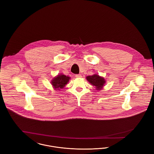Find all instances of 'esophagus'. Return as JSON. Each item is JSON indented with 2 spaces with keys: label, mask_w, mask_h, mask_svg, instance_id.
Segmentation results:
<instances>
[{
  "label": "esophagus",
  "mask_w": 154,
  "mask_h": 154,
  "mask_svg": "<svg viewBox=\"0 0 154 154\" xmlns=\"http://www.w3.org/2000/svg\"><path fill=\"white\" fill-rule=\"evenodd\" d=\"M75 76V77H77V78H81V77H82L81 74H76Z\"/></svg>",
  "instance_id": "1"
}]
</instances>
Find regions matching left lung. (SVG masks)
<instances>
[{"label": "left lung", "instance_id": "obj_1", "mask_svg": "<svg viewBox=\"0 0 154 154\" xmlns=\"http://www.w3.org/2000/svg\"><path fill=\"white\" fill-rule=\"evenodd\" d=\"M86 79L92 85L95 86L96 89L97 91L102 89L106 84L104 78L100 76L97 74H94L92 75H88L86 77Z\"/></svg>", "mask_w": 154, "mask_h": 154}]
</instances>
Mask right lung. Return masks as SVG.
I'll list each match as a JSON object with an SVG mask.
<instances>
[{"label":"right lung","mask_w":154,"mask_h":154,"mask_svg":"<svg viewBox=\"0 0 154 154\" xmlns=\"http://www.w3.org/2000/svg\"><path fill=\"white\" fill-rule=\"evenodd\" d=\"M70 79V77L66 76L63 73H60L52 79L51 84L54 89L56 91H60V89H62L66 86Z\"/></svg>","instance_id":"right-lung-1"}]
</instances>
